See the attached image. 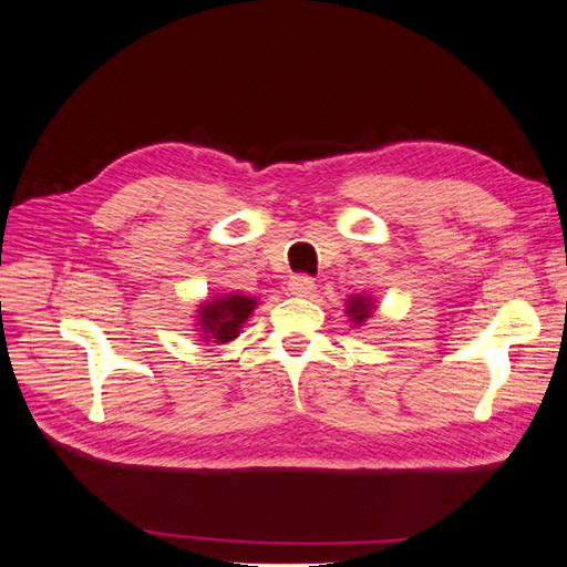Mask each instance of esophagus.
Instances as JSON below:
<instances>
[{
    "label": "esophagus",
    "instance_id": "esophagus-1",
    "mask_svg": "<svg viewBox=\"0 0 567 567\" xmlns=\"http://www.w3.org/2000/svg\"><path fill=\"white\" fill-rule=\"evenodd\" d=\"M287 287L295 297H309L316 289V282L309 278V275H292V278H289V282H287Z\"/></svg>",
    "mask_w": 567,
    "mask_h": 567
}]
</instances>
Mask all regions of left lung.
Instances as JSON below:
<instances>
[{"mask_svg": "<svg viewBox=\"0 0 567 567\" xmlns=\"http://www.w3.org/2000/svg\"><path fill=\"white\" fill-rule=\"evenodd\" d=\"M348 311H350L354 323H362L364 319H370V301H367L364 297H352L348 301Z\"/></svg>", "mask_w": 567, "mask_h": 567, "instance_id": "left-lung-1", "label": "left lung"}]
</instances>
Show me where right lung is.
I'll list each match as a JSON object with an SVG mask.
<instances>
[{
  "label": "right lung",
  "instance_id": "right-lung-1",
  "mask_svg": "<svg viewBox=\"0 0 567 567\" xmlns=\"http://www.w3.org/2000/svg\"><path fill=\"white\" fill-rule=\"evenodd\" d=\"M254 307L256 301L244 295H231L217 301H209L200 311L203 333L213 336L217 343H227V340L239 336V328L248 319V313L254 311Z\"/></svg>",
  "mask_w": 567,
  "mask_h": 567
}]
</instances>
